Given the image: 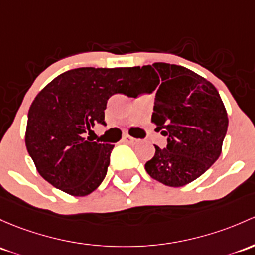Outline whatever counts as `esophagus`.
I'll list each match as a JSON object with an SVG mask.
<instances>
[{"label":"esophagus","instance_id":"34e87169","mask_svg":"<svg viewBox=\"0 0 255 255\" xmlns=\"http://www.w3.org/2000/svg\"><path fill=\"white\" fill-rule=\"evenodd\" d=\"M135 140H136L135 138H132V136H129V135H125L122 138V141L126 144H133V143H135Z\"/></svg>","mask_w":255,"mask_h":255}]
</instances>
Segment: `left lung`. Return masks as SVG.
Segmentation results:
<instances>
[{
	"instance_id": "1",
	"label": "left lung",
	"mask_w": 255,
	"mask_h": 255,
	"mask_svg": "<svg viewBox=\"0 0 255 255\" xmlns=\"http://www.w3.org/2000/svg\"><path fill=\"white\" fill-rule=\"evenodd\" d=\"M135 71L138 87L130 95L156 89L151 121L167 136L165 149L155 145L146 172L165 186H186L221 154L229 126L224 103L210 82L182 66L157 62Z\"/></svg>"
}]
</instances>
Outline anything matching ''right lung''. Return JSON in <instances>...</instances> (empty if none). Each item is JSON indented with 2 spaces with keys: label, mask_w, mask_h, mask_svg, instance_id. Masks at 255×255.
Masks as SVG:
<instances>
[{
  "label": "right lung",
  "mask_w": 255,
  "mask_h": 255,
  "mask_svg": "<svg viewBox=\"0 0 255 255\" xmlns=\"http://www.w3.org/2000/svg\"><path fill=\"white\" fill-rule=\"evenodd\" d=\"M138 87L134 67H82L56 77L34 99L25 145L37 172L57 189L84 197L105 178L114 145L93 141L105 123L107 100Z\"/></svg>",
  "instance_id": "1"
}]
</instances>
